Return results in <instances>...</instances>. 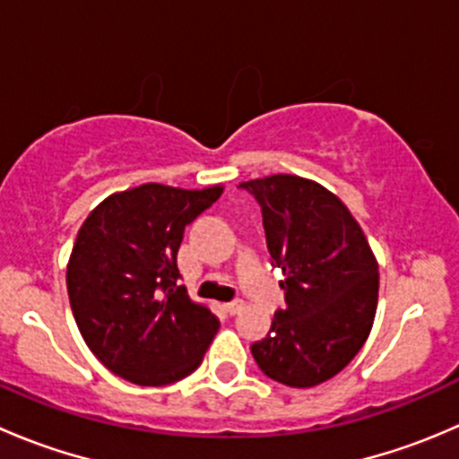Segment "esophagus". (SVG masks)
<instances>
[{"label": "esophagus", "instance_id": "esophagus-1", "mask_svg": "<svg viewBox=\"0 0 459 459\" xmlns=\"http://www.w3.org/2000/svg\"><path fill=\"white\" fill-rule=\"evenodd\" d=\"M244 308V302L242 299H233V302L226 304V311L230 313V316H235V313H239Z\"/></svg>", "mask_w": 459, "mask_h": 459}]
</instances>
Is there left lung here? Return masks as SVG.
<instances>
[{"mask_svg":"<svg viewBox=\"0 0 459 459\" xmlns=\"http://www.w3.org/2000/svg\"><path fill=\"white\" fill-rule=\"evenodd\" d=\"M262 206L273 266L284 273L286 307L251 346L275 382L308 388L337 375L367 342L377 308V262L340 197L298 175L242 182Z\"/></svg>","mask_w":459,"mask_h":459,"instance_id":"1","label":"left lung"}]
</instances>
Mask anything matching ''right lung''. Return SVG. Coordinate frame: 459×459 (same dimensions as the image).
<instances>
[{
  "label": "right lung",
  "mask_w": 459,
  "mask_h": 459,
  "mask_svg": "<svg viewBox=\"0 0 459 459\" xmlns=\"http://www.w3.org/2000/svg\"><path fill=\"white\" fill-rule=\"evenodd\" d=\"M221 186L142 184L106 197L77 233L66 268L73 316L108 371L164 386L202 364L220 319L178 286L184 229Z\"/></svg>",
  "instance_id": "1"
}]
</instances>
